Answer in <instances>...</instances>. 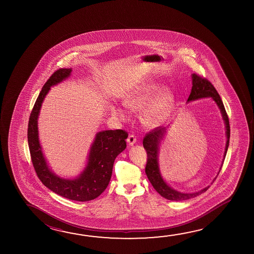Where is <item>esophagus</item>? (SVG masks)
<instances>
[{"instance_id":"esophagus-1","label":"esophagus","mask_w":254,"mask_h":254,"mask_svg":"<svg viewBox=\"0 0 254 254\" xmlns=\"http://www.w3.org/2000/svg\"><path fill=\"white\" fill-rule=\"evenodd\" d=\"M127 141V143H128L129 145L133 146V144L136 142V138H135V136H134L133 134H129Z\"/></svg>"}]
</instances>
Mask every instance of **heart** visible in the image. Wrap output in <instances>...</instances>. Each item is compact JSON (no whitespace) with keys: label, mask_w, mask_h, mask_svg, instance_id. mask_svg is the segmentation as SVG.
<instances>
[{"label":"heart","mask_w":254,"mask_h":254,"mask_svg":"<svg viewBox=\"0 0 254 254\" xmlns=\"http://www.w3.org/2000/svg\"><path fill=\"white\" fill-rule=\"evenodd\" d=\"M156 82L150 81L127 94L123 103L132 111H141V121L148 127H156L166 121L174 101V95L168 88H163ZM113 113L120 119H125L121 109H114Z\"/></svg>","instance_id":"obj_1"}]
</instances>
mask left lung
<instances>
[{
	"label": "left lung",
	"instance_id": "1",
	"mask_svg": "<svg viewBox=\"0 0 254 254\" xmlns=\"http://www.w3.org/2000/svg\"><path fill=\"white\" fill-rule=\"evenodd\" d=\"M191 92H190V95L188 98L187 102L198 100L201 98L211 97L212 101H214V103L217 104V106L220 109L222 120L224 121L227 141H226L223 160H222V164H221L220 170H219V173H220L221 167L223 165L226 154L228 151V148H229V137H230L229 118H228V115L226 113L223 103L220 99V95L218 94L215 87L212 86V83L207 79H204V78L200 77L195 73L191 74ZM167 128H168V127H158L157 128L152 130L150 133H147L145 137L143 138L142 144H143V147L147 151V157H148L145 167L146 175H147L148 179L151 183V185L156 190V191L158 192L159 195H162L163 197L171 200V201H183V200L190 199V198L195 197L196 195H200V194L206 191L208 188L210 186L204 188L199 191L193 192V193H184V192L178 191L175 189L170 187L167 184V182L164 180L160 169H159L158 152H159L160 143L167 134ZM215 179H216V177L213 179L212 182H214Z\"/></svg>",
	"mask_w": 254,
	"mask_h": 254
}]
</instances>
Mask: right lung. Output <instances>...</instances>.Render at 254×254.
I'll use <instances>...</instances> for the list:
<instances>
[{"label": "right lung", "instance_id": "add662e5", "mask_svg": "<svg viewBox=\"0 0 254 254\" xmlns=\"http://www.w3.org/2000/svg\"><path fill=\"white\" fill-rule=\"evenodd\" d=\"M71 71V68L59 69L44 84L30 115L27 139L34 170L42 183L58 195L68 199L85 202L96 198L108 186L114 160L127 147V133L121 129L104 130L96 133L87 156L86 167L75 178H63L50 169L40 143L38 119L50 87L68 79Z\"/></svg>", "mask_w": 254, "mask_h": 254}]
</instances>
